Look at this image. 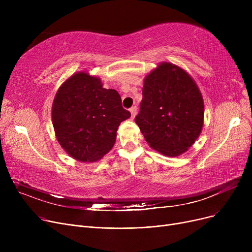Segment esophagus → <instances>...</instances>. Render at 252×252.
Here are the masks:
<instances>
[{
	"mask_svg": "<svg viewBox=\"0 0 252 252\" xmlns=\"http://www.w3.org/2000/svg\"><path fill=\"white\" fill-rule=\"evenodd\" d=\"M137 106H133V107H130L129 108V112H130V114H131V117H135L136 116V114H137Z\"/></svg>",
	"mask_w": 252,
	"mask_h": 252,
	"instance_id": "1",
	"label": "esophagus"
}]
</instances>
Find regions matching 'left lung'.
Segmentation results:
<instances>
[{
	"label": "left lung",
	"mask_w": 252,
	"mask_h": 252,
	"mask_svg": "<svg viewBox=\"0 0 252 252\" xmlns=\"http://www.w3.org/2000/svg\"><path fill=\"white\" fill-rule=\"evenodd\" d=\"M135 118L150 147L178 156L199 137L204 117L201 93L193 78L171 63H161L144 81Z\"/></svg>",
	"instance_id": "8db88e82"
}]
</instances>
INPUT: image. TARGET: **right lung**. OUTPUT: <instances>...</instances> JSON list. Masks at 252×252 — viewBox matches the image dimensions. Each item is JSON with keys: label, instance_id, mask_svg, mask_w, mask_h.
Masks as SVG:
<instances>
[{"label": "right lung", "instance_id": "1", "mask_svg": "<svg viewBox=\"0 0 252 252\" xmlns=\"http://www.w3.org/2000/svg\"><path fill=\"white\" fill-rule=\"evenodd\" d=\"M130 116L122 98L85 72L70 76L58 90L52 108L61 147L79 161H97L113 147L116 130Z\"/></svg>", "mask_w": 252, "mask_h": 252}]
</instances>
